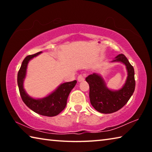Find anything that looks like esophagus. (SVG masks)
Masks as SVG:
<instances>
[{
    "label": "esophagus",
    "instance_id": "34e87169",
    "mask_svg": "<svg viewBox=\"0 0 152 152\" xmlns=\"http://www.w3.org/2000/svg\"><path fill=\"white\" fill-rule=\"evenodd\" d=\"M85 74H80V75H79L78 78H77V80H78V81L79 82H83L84 80V78H85Z\"/></svg>",
    "mask_w": 152,
    "mask_h": 152
}]
</instances>
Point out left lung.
I'll use <instances>...</instances> for the list:
<instances>
[{
	"label": "left lung",
	"instance_id": "obj_1",
	"mask_svg": "<svg viewBox=\"0 0 152 152\" xmlns=\"http://www.w3.org/2000/svg\"><path fill=\"white\" fill-rule=\"evenodd\" d=\"M112 62H121L127 69V80L121 89H109L103 78L97 73H93L86 78L90 87L89 97L92 106L97 111L104 114L115 113L121 109L132 96L135 87L134 68L127 58L123 54H119Z\"/></svg>",
	"mask_w": 152,
	"mask_h": 152
}]
</instances>
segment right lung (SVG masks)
<instances>
[{"instance_id":"obj_1","label":"right lung","mask_w":152,"mask_h":152,"mask_svg":"<svg viewBox=\"0 0 152 152\" xmlns=\"http://www.w3.org/2000/svg\"><path fill=\"white\" fill-rule=\"evenodd\" d=\"M41 53L42 51L33 55L27 56L24 59L18 72L17 84L23 101L30 109L43 116L54 117L65 109L68 97L72 90L75 86L77 81L74 80L61 84L54 91L42 99H33L25 91L23 86L27 65L31 59L39 55Z\"/></svg>"}]
</instances>
